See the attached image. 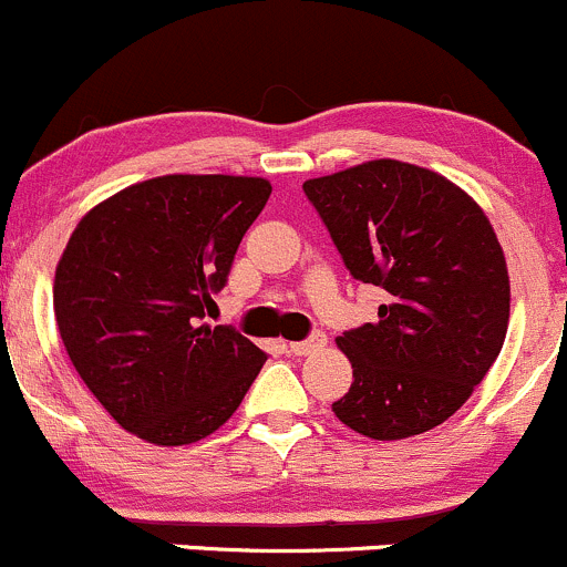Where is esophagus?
Segmentation results:
<instances>
[{"label": "esophagus", "instance_id": "1", "mask_svg": "<svg viewBox=\"0 0 567 567\" xmlns=\"http://www.w3.org/2000/svg\"><path fill=\"white\" fill-rule=\"evenodd\" d=\"M324 343H327V338L324 336H311L308 338V341H295V343H289V352L291 354H297V358H306V354H317L319 349H324Z\"/></svg>", "mask_w": 567, "mask_h": 567}]
</instances>
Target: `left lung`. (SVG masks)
<instances>
[{
    "label": "left lung",
    "instance_id": "obj_1",
    "mask_svg": "<svg viewBox=\"0 0 567 567\" xmlns=\"http://www.w3.org/2000/svg\"><path fill=\"white\" fill-rule=\"evenodd\" d=\"M302 190L343 265L382 286L379 322L336 338L352 388L332 412L371 440H406L456 414L505 343L511 278L486 213L414 163H360Z\"/></svg>",
    "mask_w": 567,
    "mask_h": 567
}]
</instances>
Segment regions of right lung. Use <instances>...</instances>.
<instances>
[{"label":"right lung","instance_id":"add662e5","mask_svg":"<svg viewBox=\"0 0 567 567\" xmlns=\"http://www.w3.org/2000/svg\"><path fill=\"white\" fill-rule=\"evenodd\" d=\"M272 185L166 174L95 204L62 250L54 313L68 358L111 417L153 445H190L243 404L267 354L204 324Z\"/></svg>","mask_w":567,"mask_h":567}]
</instances>
